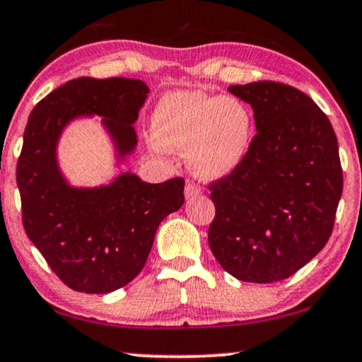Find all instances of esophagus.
I'll list each match as a JSON object with an SVG mask.
<instances>
[{
    "mask_svg": "<svg viewBox=\"0 0 362 362\" xmlns=\"http://www.w3.org/2000/svg\"><path fill=\"white\" fill-rule=\"evenodd\" d=\"M185 192H186V198H187V199L196 198V196L203 194V191H201V187H199L198 185H194V182H187Z\"/></svg>",
    "mask_w": 362,
    "mask_h": 362,
    "instance_id": "1",
    "label": "esophagus"
}]
</instances>
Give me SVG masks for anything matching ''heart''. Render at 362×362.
Returning a JSON list of instances; mask_svg holds the SVG:
<instances>
[{"instance_id":"1","label":"heart","mask_w":362,"mask_h":362,"mask_svg":"<svg viewBox=\"0 0 362 362\" xmlns=\"http://www.w3.org/2000/svg\"><path fill=\"white\" fill-rule=\"evenodd\" d=\"M151 134L161 149L189 151L187 161L196 176L223 180L246 159L252 115L234 98L175 91L161 98L154 107Z\"/></svg>"}]
</instances>
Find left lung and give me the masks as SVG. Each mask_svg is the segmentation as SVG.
I'll list each match as a JSON object with an SVG mask.
<instances>
[{"mask_svg":"<svg viewBox=\"0 0 362 362\" xmlns=\"http://www.w3.org/2000/svg\"><path fill=\"white\" fill-rule=\"evenodd\" d=\"M255 111L241 166L209 185L216 216L209 247L246 283H278L306 266L329 239L342 194L334 129L316 103L289 84H234Z\"/></svg>","mask_w":362,"mask_h":362,"instance_id":"left-lung-1","label":"left lung"}]
</instances>
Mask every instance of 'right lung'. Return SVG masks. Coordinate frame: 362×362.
Wrapping results in <instances>:
<instances>
[{"label": "right lung", "instance_id": "right-lung-1", "mask_svg": "<svg viewBox=\"0 0 362 362\" xmlns=\"http://www.w3.org/2000/svg\"><path fill=\"white\" fill-rule=\"evenodd\" d=\"M149 88L131 78H76L31 111L18 159L23 226L68 288L105 294L141 273L159 223L185 203V180L159 185L123 173L111 185L74 187L59 170L56 148L66 124L101 116L118 159L134 151L133 124Z\"/></svg>", "mask_w": 362, "mask_h": 362}]
</instances>
